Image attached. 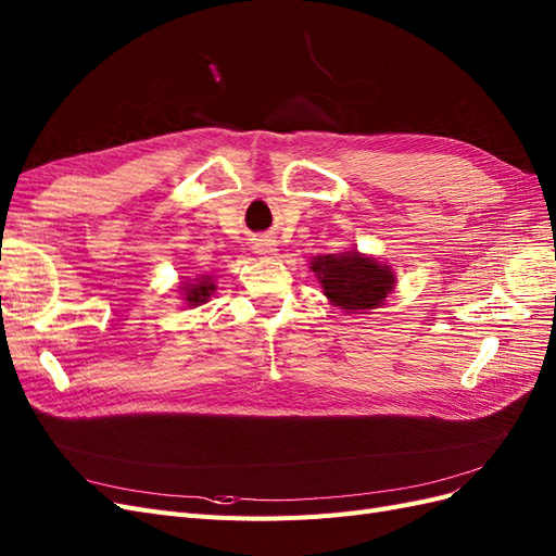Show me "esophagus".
I'll return each mask as SVG.
<instances>
[{"label": "esophagus", "mask_w": 556, "mask_h": 556, "mask_svg": "<svg viewBox=\"0 0 556 556\" xmlns=\"http://www.w3.org/2000/svg\"><path fill=\"white\" fill-rule=\"evenodd\" d=\"M252 250H255L257 252V255H276V241H271V239H260L257 243H255V248H252Z\"/></svg>", "instance_id": "obj_1"}]
</instances>
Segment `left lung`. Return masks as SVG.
I'll return each instance as SVG.
<instances>
[{
    "label": "left lung",
    "instance_id": "8db88e82",
    "mask_svg": "<svg viewBox=\"0 0 556 556\" xmlns=\"http://www.w3.org/2000/svg\"><path fill=\"white\" fill-rule=\"evenodd\" d=\"M311 264L323 282L325 296L348 313L378 308L394 290L392 268L371 257H362L357 250L345 255H319Z\"/></svg>",
    "mask_w": 556,
    "mask_h": 556
}]
</instances>
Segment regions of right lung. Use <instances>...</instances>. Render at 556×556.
<instances>
[{
    "label": "right lung",
    "instance_id": "right-lung-1",
    "mask_svg": "<svg viewBox=\"0 0 556 556\" xmlns=\"http://www.w3.org/2000/svg\"><path fill=\"white\" fill-rule=\"evenodd\" d=\"M182 290H185V299H188V304L199 306V304H204V301L211 296V292L215 290V285L206 276V278L197 280V285H188V288H182Z\"/></svg>",
    "mask_w": 556,
    "mask_h": 556
}]
</instances>
